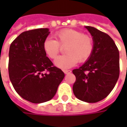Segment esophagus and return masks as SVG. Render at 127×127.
Masks as SVG:
<instances>
[{
    "mask_svg": "<svg viewBox=\"0 0 127 127\" xmlns=\"http://www.w3.org/2000/svg\"><path fill=\"white\" fill-rule=\"evenodd\" d=\"M63 71L65 74H69V73H71V70H64Z\"/></svg>",
    "mask_w": 127,
    "mask_h": 127,
    "instance_id": "1",
    "label": "esophagus"
}]
</instances>
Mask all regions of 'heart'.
Segmentation results:
<instances>
[{
    "instance_id": "heart-1",
    "label": "heart",
    "mask_w": 127,
    "mask_h": 127,
    "mask_svg": "<svg viewBox=\"0 0 127 127\" xmlns=\"http://www.w3.org/2000/svg\"><path fill=\"white\" fill-rule=\"evenodd\" d=\"M57 41L47 37L43 43V49L45 54L51 59H55L65 47L66 54L59 56L54 61L55 65L61 69H67L74 66L77 62L88 61L94 50L93 38L88 34L73 29H63L56 33Z\"/></svg>"
}]
</instances>
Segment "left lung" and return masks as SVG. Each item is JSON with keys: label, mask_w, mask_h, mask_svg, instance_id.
<instances>
[{"label": "left lung", "mask_w": 127, "mask_h": 127, "mask_svg": "<svg viewBox=\"0 0 127 127\" xmlns=\"http://www.w3.org/2000/svg\"><path fill=\"white\" fill-rule=\"evenodd\" d=\"M85 28L93 36L94 50L82 66L73 70L76 77L73 91L81 101L96 103L107 97L117 82L119 51L107 34L92 26Z\"/></svg>", "instance_id": "left-lung-1"}]
</instances>
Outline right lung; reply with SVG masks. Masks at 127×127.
I'll return each mask as SVG.
<instances>
[{"label":"right lung","mask_w":127,"mask_h":127,"mask_svg":"<svg viewBox=\"0 0 127 127\" xmlns=\"http://www.w3.org/2000/svg\"><path fill=\"white\" fill-rule=\"evenodd\" d=\"M48 29L23 32L11 43L9 52V75L19 95L33 103L51 100L64 73L46 56L43 43Z\"/></svg>","instance_id":"1"}]
</instances>
